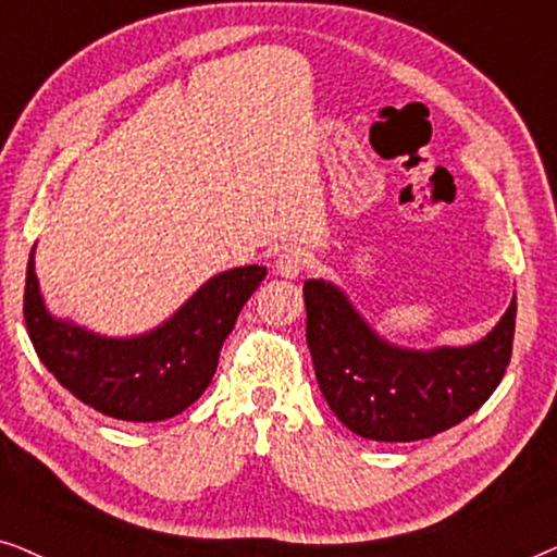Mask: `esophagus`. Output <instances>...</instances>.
Here are the masks:
<instances>
[{
  "label": "esophagus",
  "instance_id": "1",
  "mask_svg": "<svg viewBox=\"0 0 557 557\" xmlns=\"http://www.w3.org/2000/svg\"><path fill=\"white\" fill-rule=\"evenodd\" d=\"M276 273L281 278H296L301 276V271L307 269V258H304V253L299 248H284L276 258Z\"/></svg>",
  "mask_w": 557,
  "mask_h": 557
}]
</instances>
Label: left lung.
<instances>
[{"instance_id": "left-lung-1", "label": "left lung", "mask_w": 557, "mask_h": 557, "mask_svg": "<svg viewBox=\"0 0 557 557\" xmlns=\"http://www.w3.org/2000/svg\"><path fill=\"white\" fill-rule=\"evenodd\" d=\"M304 301L319 391L349 431L370 441L406 444L461 423L497 391L512 355L515 296L486 337L433 349L380 337L332 281L309 278Z\"/></svg>"}]
</instances>
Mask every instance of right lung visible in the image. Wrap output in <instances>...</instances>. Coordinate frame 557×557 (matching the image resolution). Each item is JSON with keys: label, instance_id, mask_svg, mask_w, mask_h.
I'll use <instances>...</instances> for the list:
<instances>
[{"label": "right lung", "instance_id": "1", "mask_svg": "<svg viewBox=\"0 0 557 557\" xmlns=\"http://www.w3.org/2000/svg\"><path fill=\"white\" fill-rule=\"evenodd\" d=\"M265 265L227 269L205 281L170 319L134 337H109L45 307L35 246L25 278V324L45 368L98 413L132 423L174 418L208 391L220 347Z\"/></svg>", "mask_w": 557, "mask_h": 557}]
</instances>
